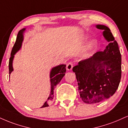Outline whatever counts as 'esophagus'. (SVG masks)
I'll list each match as a JSON object with an SVG mask.
<instances>
[{
  "label": "esophagus",
  "instance_id": "1",
  "mask_svg": "<svg viewBox=\"0 0 128 128\" xmlns=\"http://www.w3.org/2000/svg\"><path fill=\"white\" fill-rule=\"evenodd\" d=\"M73 64H72V62H68V64H67V67H66V68H67V70H72V68H73Z\"/></svg>",
  "mask_w": 128,
  "mask_h": 128
}]
</instances>
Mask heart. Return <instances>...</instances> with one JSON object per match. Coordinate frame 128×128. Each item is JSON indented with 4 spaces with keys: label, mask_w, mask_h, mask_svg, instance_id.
I'll return each instance as SVG.
<instances>
[{
    "label": "heart",
    "mask_w": 128,
    "mask_h": 128,
    "mask_svg": "<svg viewBox=\"0 0 128 128\" xmlns=\"http://www.w3.org/2000/svg\"><path fill=\"white\" fill-rule=\"evenodd\" d=\"M96 41L94 40V41L91 42V43H90V44H89V45L88 46V50H90V49H91L92 48L94 47L96 45Z\"/></svg>",
    "instance_id": "heart-1"
}]
</instances>
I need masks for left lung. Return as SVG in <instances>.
I'll return each mask as SVG.
<instances>
[{
	"label": "left lung",
	"instance_id": "1",
	"mask_svg": "<svg viewBox=\"0 0 128 128\" xmlns=\"http://www.w3.org/2000/svg\"><path fill=\"white\" fill-rule=\"evenodd\" d=\"M108 42L104 51L96 52L90 58L73 68L76 74L80 96L84 102L95 104L108 99L118 89L121 79V54L116 40L108 27L96 26Z\"/></svg>",
	"mask_w": 128,
	"mask_h": 128
}]
</instances>
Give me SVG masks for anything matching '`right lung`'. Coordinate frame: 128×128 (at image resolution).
Instances as JSON below:
<instances>
[{"instance_id": "obj_1", "label": "right lung", "mask_w": 128, "mask_h": 128, "mask_svg": "<svg viewBox=\"0 0 128 128\" xmlns=\"http://www.w3.org/2000/svg\"><path fill=\"white\" fill-rule=\"evenodd\" d=\"M26 28H22V30H20L18 32L17 37H16V42H15L14 45L12 48L11 54H10V62H9V73H10H10H12V71L14 70L13 67H12V62H13L14 58V55L21 48V45H22V42L23 41V33L25 31ZM66 65L65 64H61L56 67H53L52 68L50 73V85H51V89H50V93L49 94V97L48 98V100L44 103L42 107H48V101H52L54 98V90L55 88L59 84L61 79H62L63 77L65 75V73L66 72Z\"/></svg>"}]
</instances>
